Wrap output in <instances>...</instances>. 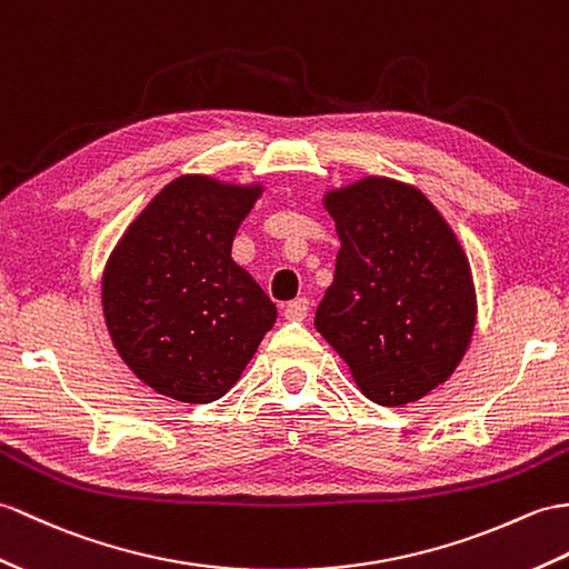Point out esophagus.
Returning a JSON list of instances; mask_svg holds the SVG:
<instances>
[{
    "label": "esophagus",
    "mask_w": 569,
    "mask_h": 569,
    "mask_svg": "<svg viewBox=\"0 0 569 569\" xmlns=\"http://www.w3.org/2000/svg\"><path fill=\"white\" fill-rule=\"evenodd\" d=\"M308 310H310L308 298H298L293 302H288L286 310H283V317L290 322H302L308 317Z\"/></svg>",
    "instance_id": "34e87169"
}]
</instances>
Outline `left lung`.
<instances>
[{"instance_id": "1", "label": "left lung", "mask_w": 569, "mask_h": 569, "mask_svg": "<svg viewBox=\"0 0 569 569\" xmlns=\"http://www.w3.org/2000/svg\"><path fill=\"white\" fill-rule=\"evenodd\" d=\"M341 249L315 327L382 407L417 402L463 361L478 320L470 261L412 183L363 177L327 191Z\"/></svg>"}]
</instances>
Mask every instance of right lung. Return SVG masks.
Wrapping results in <instances>:
<instances>
[{
	"instance_id": "add662e5",
	"label": "right lung",
	"mask_w": 569,
	"mask_h": 569,
	"mask_svg": "<svg viewBox=\"0 0 569 569\" xmlns=\"http://www.w3.org/2000/svg\"><path fill=\"white\" fill-rule=\"evenodd\" d=\"M261 183L183 174L128 224L101 276L118 356L171 400L222 398L276 322V306L232 259Z\"/></svg>"
}]
</instances>
